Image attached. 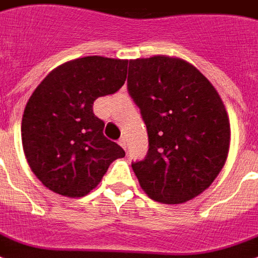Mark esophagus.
<instances>
[{
  "instance_id": "34e87169",
  "label": "esophagus",
  "mask_w": 258,
  "mask_h": 258,
  "mask_svg": "<svg viewBox=\"0 0 258 258\" xmlns=\"http://www.w3.org/2000/svg\"><path fill=\"white\" fill-rule=\"evenodd\" d=\"M118 144L123 148V149H126V139H125V137H121L118 141Z\"/></svg>"
}]
</instances>
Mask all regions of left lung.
<instances>
[{
	"mask_svg": "<svg viewBox=\"0 0 258 258\" xmlns=\"http://www.w3.org/2000/svg\"><path fill=\"white\" fill-rule=\"evenodd\" d=\"M127 91L147 125L149 149L132 168L148 197L177 205L209 188L230 145L214 86L187 61L157 55L129 61Z\"/></svg>",
	"mask_w": 258,
	"mask_h": 258,
	"instance_id": "left-lung-1",
	"label": "left lung"
}]
</instances>
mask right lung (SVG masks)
Instances as JSON below:
<instances>
[{"label":"right lung","instance_id":"1","mask_svg":"<svg viewBox=\"0 0 258 258\" xmlns=\"http://www.w3.org/2000/svg\"><path fill=\"white\" fill-rule=\"evenodd\" d=\"M126 73L127 60L86 56L56 67L36 87L24 110L21 139L28 164L48 189L85 197L125 156L105 137L93 105L118 91Z\"/></svg>","mask_w":258,"mask_h":258}]
</instances>
